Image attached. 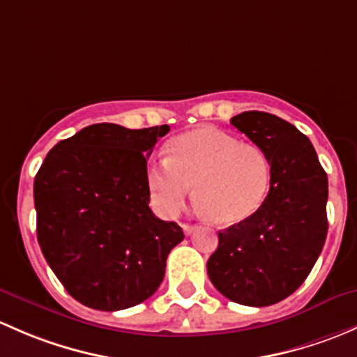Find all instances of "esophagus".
Segmentation results:
<instances>
[{
    "instance_id": "obj_1",
    "label": "esophagus",
    "mask_w": 357,
    "mask_h": 357,
    "mask_svg": "<svg viewBox=\"0 0 357 357\" xmlns=\"http://www.w3.org/2000/svg\"><path fill=\"white\" fill-rule=\"evenodd\" d=\"M182 229H183V232H185V235H190L192 232H196L197 227L196 225H189V223H183Z\"/></svg>"
}]
</instances>
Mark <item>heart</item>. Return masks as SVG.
Returning <instances> with one entry per match:
<instances>
[{"label":"heart","mask_w":357,"mask_h":357,"mask_svg":"<svg viewBox=\"0 0 357 357\" xmlns=\"http://www.w3.org/2000/svg\"><path fill=\"white\" fill-rule=\"evenodd\" d=\"M270 180L263 149L215 127L177 135L168 146V160L148 170L149 192L165 215H178L196 185L197 203L218 225H237L255 216L266 199Z\"/></svg>","instance_id":"heart-1"}]
</instances>
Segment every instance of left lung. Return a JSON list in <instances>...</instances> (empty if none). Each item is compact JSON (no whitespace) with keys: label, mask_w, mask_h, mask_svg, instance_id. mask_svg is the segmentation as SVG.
I'll use <instances>...</instances> for the list:
<instances>
[{"label":"left lung","mask_w":357,"mask_h":357,"mask_svg":"<svg viewBox=\"0 0 357 357\" xmlns=\"http://www.w3.org/2000/svg\"><path fill=\"white\" fill-rule=\"evenodd\" d=\"M230 123L268 156L270 190L255 216L218 232L208 277L234 303L271 306L303 285L325 245L328 178L292 123L264 112H244Z\"/></svg>","instance_id":"left-lung-1"}]
</instances>
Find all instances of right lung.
Here are the masks:
<instances>
[{
    "label": "right lung",
    "instance_id": "obj_1",
    "mask_svg": "<svg viewBox=\"0 0 357 357\" xmlns=\"http://www.w3.org/2000/svg\"><path fill=\"white\" fill-rule=\"evenodd\" d=\"M170 127L94 123L58 142L34 178L38 242L67 292L99 311L156 292L182 242L149 208L148 156Z\"/></svg>",
    "mask_w": 357,
    "mask_h": 357
}]
</instances>
